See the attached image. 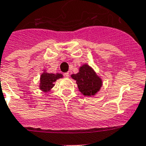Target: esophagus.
<instances>
[{
    "mask_svg": "<svg viewBox=\"0 0 146 146\" xmlns=\"http://www.w3.org/2000/svg\"><path fill=\"white\" fill-rule=\"evenodd\" d=\"M64 75L65 77H69L70 76V73H68V72H67V73H65L64 74Z\"/></svg>",
    "mask_w": 146,
    "mask_h": 146,
    "instance_id": "esophagus-1",
    "label": "esophagus"
}]
</instances>
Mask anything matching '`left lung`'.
<instances>
[{
	"instance_id": "left-lung-1",
	"label": "left lung",
	"mask_w": 146,
	"mask_h": 146,
	"mask_svg": "<svg viewBox=\"0 0 146 146\" xmlns=\"http://www.w3.org/2000/svg\"><path fill=\"white\" fill-rule=\"evenodd\" d=\"M71 77L76 81L79 92L85 96H94L100 91L102 80L88 64L79 67V72L72 74Z\"/></svg>"
}]
</instances>
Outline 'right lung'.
<instances>
[{
  "instance_id": "add662e5",
  "label": "right lung",
  "mask_w": 146,
  "mask_h": 146,
  "mask_svg": "<svg viewBox=\"0 0 146 146\" xmlns=\"http://www.w3.org/2000/svg\"><path fill=\"white\" fill-rule=\"evenodd\" d=\"M63 75L61 73H42L40 76V89H41L43 92H49L52 88L54 85V82L57 79L62 78Z\"/></svg>"
}]
</instances>
